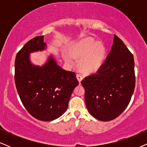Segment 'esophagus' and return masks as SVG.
Instances as JSON below:
<instances>
[{
    "instance_id": "34e87169",
    "label": "esophagus",
    "mask_w": 147,
    "mask_h": 147,
    "mask_svg": "<svg viewBox=\"0 0 147 147\" xmlns=\"http://www.w3.org/2000/svg\"><path fill=\"white\" fill-rule=\"evenodd\" d=\"M77 79H78L79 83H80V82H82V79H83V77H82L80 74H77Z\"/></svg>"
}]
</instances>
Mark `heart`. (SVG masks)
<instances>
[{"label":"heart","instance_id":"heart-1","mask_svg":"<svg viewBox=\"0 0 147 147\" xmlns=\"http://www.w3.org/2000/svg\"><path fill=\"white\" fill-rule=\"evenodd\" d=\"M70 54L65 52L64 59L68 63L72 62V57L79 60V66L84 73H92L98 70L102 65L106 56V48L101 42L92 38L82 40L70 49Z\"/></svg>","mask_w":147,"mask_h":147}]
</instances>
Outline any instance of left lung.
<instances>
[{
    "label": "left lung",
    "mask_w": 147,
    "mask_h": 147,
    "mask_svg": "<svg viewBox=\"0 0 147 147\" xmlns=\"http://www.w3.org/2000/svg\"><path fill=\"white\" fill-rule=\"evenodd\" d=\"M133 55L115 35L111 52L101 68L82 81L90 114L100 121L113 120L129 105L136 86Z\"/></svg>",
    "instance_id": "1"
}]
</instances>
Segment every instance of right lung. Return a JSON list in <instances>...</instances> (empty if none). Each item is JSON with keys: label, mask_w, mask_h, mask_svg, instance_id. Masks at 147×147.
<instances>
[{"label": "right lung", "mask_w": 147, "mask_h": 147, "mask_svg": "<svg viewBox=\"0 0 147 147\" xmlns=\"http://www.w3.org/2000/svg\"><path fill=\"white\" fill-rule=\"evenodd\" d=\"M45 48L43 36L34 37L25 43L16 55L14 80L28 113L38 120L49 122L65 112L79 82L75 72L62 69L51 55L42 66L32 63L30 54Z\"/></svg>", "instance_id": "1"}]
</instances>
